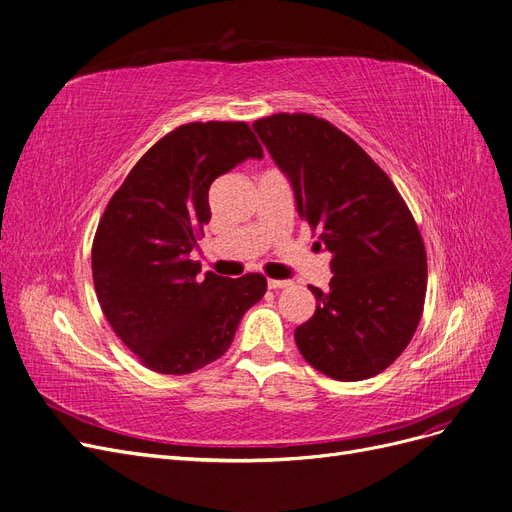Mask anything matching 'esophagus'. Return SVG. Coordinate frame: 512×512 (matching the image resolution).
I'll return each mask as SVG.
<instances>
[{"instance_id":"1","label":"esophagus","mask_w":512,"mask_h":512,"mask_svg":"<svg viewBox=\"0 0 512 512\" xmlns=\"http://www.w3.org/2000/svg\"><path fill=\"white\" fill-rule=\"evenodd\" d=\"M267 285H269V290H281V288H288L290 281L288 279H269Z\"/></svg>"}]
</instances>
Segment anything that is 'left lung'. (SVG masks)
<instances>
[{
  "mask_svg": "<svg viewBox=\"0 0 512 512\" xmlns=\"http://www.w3.org/2000/svg\"><path fill=\"white\" fill-rule=\"evenodd\" d=\"M288 176L296 210L332 254L330 290L296 327L298 351L342 382L386 370L410 344L426 296V250L403 197L353 138L306 113L252 126Z\"/></svg>",
  "mask_w": 512,
  "mask_h": 512,
  "instance_id": "obj_1",
  "label": "left lung"
}]
</instances>
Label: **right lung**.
<instances>
[{
  "label": "right lung",
  "mask_w": 512,
  "mask_h": 512,
  "mask_svg": "<svg viewBox=\"0 0 512 512\" xmlns=\"http://www.w3.org/2000/svg\"><path fill=\"white\" fill-rule=\"evenodd\" d=\"M262 147L243 121L185 124L138 159L111 197L92 245V277L107 321L159 374H191L227 353L267 279L208 271L189 254L210 220L212 182Z\"/></svg>",
  "instance_id": "add662e5"
}]
</instances>
